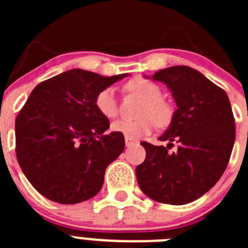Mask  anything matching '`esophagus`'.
I'll return each instance as SVG.
<instances>
[{
	"label": "esophagus",
	"instance_id": "esophagus-1",
	"mask_svg": "<svg viewBox=\"0 0 248 248\" xmlns=\"http://www.w3.org/2000/svg\"><path fill=\"white\" fill-rule=\"evenodd\" d=\"M135 144H138L137 139H133V138L125 137V145L126 146H133V145H135Z\"/></svg>",
	"mask_w": 248,
	"mask_h": 248
}]
</instances>
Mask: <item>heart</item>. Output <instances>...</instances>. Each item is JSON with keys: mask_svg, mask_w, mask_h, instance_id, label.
Wrapping results in <instances>:
<instances>
[{"mask_svg": "<svg viewBox=\"0 0 248 248\" xmlns=\"http://www.w3.org/2000/svg\"><path fill=\"white\" fill-rule=\"evenodd\" d=\"M126 91L135 93L145 99L140 108L139 115L141 118L135 120L119 119L113 123L111 129L122 133L125 137L139 139L150 134L154 130L155 124L165 125L171 119L170 105L161 99V89L156 83L137 77L125 84ZM94 105L103 117L114 119L118 115V102L114 89L108 87L98 92L94 98Z\"/></svg>", "mask_w": 248, "mask_h": 248, "instance_id": "1", "label": "heart"}]
</instances>
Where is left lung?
Wrapping results in <instances>:
<instances>
[{
    "mask_svg": "<svg viewBox=\"0 0 248 248\" xmlns=\"http://www.w3.org/2000/svg\"><path fill=\"white\" fill-rule=\"evenodd\" d=\"M168 85L177 109L156 146L143 141L146 157L137 166L146 196L170 205L198 200L220 180L235 144V118L226 92L187 65H174L151 77ZM178 143L174 152L170 149Z\"/></svg>",
    "mask_w": 248,
    "mask_h": 248,
    "instance_id": "obj_1",
    "label": "left lung"
}]
</instances>
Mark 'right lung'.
<instances>
[{
	"label": "right lung",
	"instance_id": "right-lung-1",
	"mask_svg": "<svg viewBox=\"0 0 248 248\" xmlns=\"http://www.w3.org/2000/svg\"><path fill=\"white\" fill-rule=\"evenodd\" d=\"M128 74L103 77L71 69L39 83L16 118V156L45 198L64 205L89 200L104 183L105 169L125 148L94 105L98 92Z\"/></svg>",
	"mask_w": 248,
	"mask_h": 248
}]
</instances>
